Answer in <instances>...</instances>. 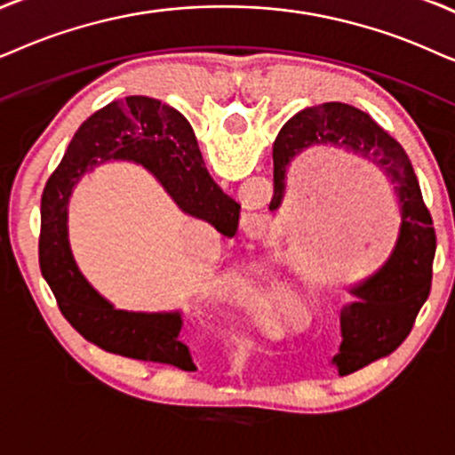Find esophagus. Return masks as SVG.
Listing matches in <instances>:
<instances>
[{
	"label": "esophagus",
	"instance_id": "1",
	"mask_svg": "<svg viewBox=\"0 0 455 455\" xmlns=\"http://www.w3.org/2000/svg\"><path fill=\"white\" fill-rule=\"evenodd\" d=\"M243 227L254 228V231L258 228V231H260V228H264V216L262 214H245Z\"/></svg>",
	"mask_w": 455,
	"mask_h": 455
}]
</instances>
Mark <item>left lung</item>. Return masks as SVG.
<instances>
[{
  "label": "left lung",
  "mask_w": 455,
  "mask_h": 455,
  "mask_svg": "<svg viewBox=\"0 0 455 455\" xmlns=\"http://www.w3.org/2000/svg\"><path fill=\"white\" fill-rule=\"evenodd\" d=\"M313 145L344 147L373 161L393 185L401 212L393 254L380 270L350 290L355 300L340 313L342 344L333 363L340 376H347L390 355L410 336L430 294L436 235L403 147L370 115L344 102L307 107L281 128L273 147L270 210H277L283 199L290 161Z\"/></svg>",
  "instance_id": "8db88e82"
}]
</instances>
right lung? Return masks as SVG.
<instances>
[{"label": "right lung", "instance_id": "obj_1", "mask_svg": "<svg viewBox=\"0 0 455 455\" xmlns=\"http://www.w3.org/2000/svg\"><path fill=\"white\" fill-rule=\"evenodd\" d=\"M108 159L145 165L178 208L210 222L227 237L237 233L241 205L212 180L191 124L182 113L147 96L111 102L75 132L60 165L45 182L39 231V268L60 313L85 340L130 359L193 371L180 342V313H128L113 308L79 273L67 235V204L85 172Z\"/></svg>", "mask_w": 455, "mask_h": 455}]
</instances>
